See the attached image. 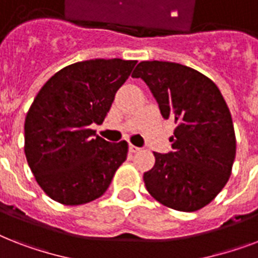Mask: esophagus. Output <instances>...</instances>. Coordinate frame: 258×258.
I'll return each mask as SVG.
<instances>
[{
    "instance_id": "1",
    "label": "esophagus",
    "mask_w": 258,
    "mask_h": 258,
    "mask_svg": "<svg viewBox=\"0 0 258 258\" xmlns=\"http://www.w3.org/2000/svg\"><path fill=\"white\" fill-rule=\"evenodd\" d=\"M128 149L131 153H138L139 150H141V147H137V146H134V145H130L128 146Z\"/></svg>"
}]
</instances>
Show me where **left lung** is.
I'll return each instance as SVG.
<instances>
[{
    "label": "left lung",
    "instance_id": "8db88e82",
    "mask_svg": "<svg viewBox=\"0 0 258 258\" xmlns=\"http://www.w3.org/2000/svg\"><path fill=\"white\" fill-rule=\"evenodd\" d=\"M133 78L147 84L163 119L176 123L172 150L154 153L155 165L143 175L147 191L179 212L204 208L224 188L236 158L232 115L220 89L178 62L142 61Z\"/></svg>",
    "mask_w": 258,
    "mask_h": 258
}]
</instances>
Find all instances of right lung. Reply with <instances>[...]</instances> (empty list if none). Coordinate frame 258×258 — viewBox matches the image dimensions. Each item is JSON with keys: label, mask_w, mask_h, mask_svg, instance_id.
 <instances>
[{"label": "right lung", "mask_w": 258, "mask_h": 258, "mask_svg": "<svg viewBox=\"0 0 258 258\" xmlns=\"http://www.w3.org/2000/svg\"><path fill=\"white\" fill-rule=\"evenodd\" d=\"M137 61L95 58L54 74L25 119V157L40 187L56 202L83 205L101 197L125 161L128 145L89 128L101 124Z\"/></svg>", "instance_id": "add662e5"}]
</instances>
